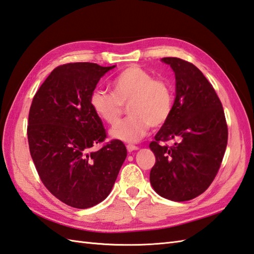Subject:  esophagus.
<instances>
[{"label": "esophagus", "mask_w": 254, "mask_h": 254, "mask_svg": "<svg viewBox=\"0 0 254 254\" xmlns=\"http://www.w3.org/2000/svg\"><path fill=\"white\" fill-rule=\"evenodd\" d=\"M127 149L128 153H132V152H134V150H137L138 147L135 146V145H127Z\"/></svg>", "instance_id": "obj_1"}]
</instances>
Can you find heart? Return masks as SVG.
Masks as SVG:
<instances>
[{
    "mask_svg": "<svg viewBox=\"0 0 254 254\" xmlns=\"http://www.w3.org/2000/svg\"><path fill=\"white\" fill-rule=\"evenodd\" d=\"M112 93L96 89L89 104L95 115L113 126L122 115L123 106L129 105L131 117L110 130L113 139L135 143L143 138L150 126L159 127L168 121L174 108V90L163 79H156L146 69L130 65L111 82Z\"/></svg>",
    "mask_w": 254,
    "mask_h": 254,
    "instance_id": "1",
    "label": "heart"
}]
</instances>
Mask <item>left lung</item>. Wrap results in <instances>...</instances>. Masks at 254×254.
Returning <instances> with one entry per match:
<instances>
[{
	"label": "left lung",
	"mask_w": 254,
	"mask_h": 254,
	"mask_svg": "<svg viewBox=\"0 0 254 254\" xmlns=\"http://www.w3.org/2000/svg\"><path fill=\"white\" fill-rule=\"evenodd\" d=\"M176 76L171 116L149 144L156 157L149 181L167 199L185 202L202 194L216 177L227 146L228 128L217 94L192 63L163 58ZM177 139L172 148L161 140Z\"/></svg>",
	"instance_id": "1"
}]
</instances>
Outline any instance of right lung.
Wrapping results in <instances>:
<instances>
[{"mask_svg": "<svg viewBox=\"0 0 254 254\" xmlns=\"http://www.w3.org/2000/svg\"><path fill=\"white\" fill-rule=\"evenodd\" d=\"M115 67L87 62L60 65L32 99L27 127L31 158L48 190L75 208L104 201L127 158L118 139L91 150L105 141L106 131L89 98L99 79Z\"/></svg>", "mask_w": 254, "mask_h": 254, "instance_id": "right-lung-1", "label": "right lung"}]
</instances>
